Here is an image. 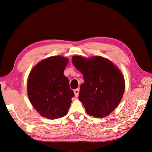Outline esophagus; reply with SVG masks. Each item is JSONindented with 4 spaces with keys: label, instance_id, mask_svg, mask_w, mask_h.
Masks as SVG:
<instances>
[{
    "label": "esophagus",
    "instance_id": "1",
    "mask_svg": "<svg viewBox=\"0 0 152 152\" xmlns=\"http://www.w3.org/2000/svg\"><path fill=\"white\" fill-rule=\"evenodd\" d=\"M79 89H75L74 90V94H75V96L77 97L79 96Z\"/></svg>",
    "mask_w": 152,
    "mask_h": 152
}]
</instances>
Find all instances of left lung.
I'll use <instances>...</instances> for the list:
<instances>
[{
	"instance_id": "8db88e82",
	"label": "left lung",
	"mask_w": 152,
	"mask_h": 152,
	"mask_svg": "<svg viewBox=\"0 0 152 152\" xmlns=\"http://www.w3.org/2000/svg\"><path fill=\"white\" fill-rule=\"evenodd\" d=\"M75 68L83 74L79 99L86 113L94 117L108 116L120 103L125 88L123 74L110 61L102 56L72 57Z\"/></svg>"
}]
</instances>
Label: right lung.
Here are the masks:
<instances>
[{"label":"right lung","instance_id":"right-lung-1","mask_svg":"<svg viewBox=\"0 0 152 152\" xmlns=\"http://www.w3.org/2000/svg\"><path fill=\"white\" fill-rule=\"evenodd\" d=\"M68 59L48 57L34 66L27 80V94L37 112L49 119L63 117L68 113L74 93L64 71Z\"/></svg>","mask_w":152,"mask_h":152}]
</instances>
